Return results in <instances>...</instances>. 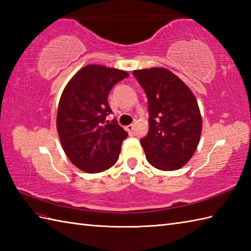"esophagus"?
Segmentation results:
<instances>
[{"label": "esophagus", "instance_id": "34e87169", "mask_svg": "<svg viewBox=\"0 0 251 251\" xmlns=\"http://www.w3.org/2000/svg\"><path fill=\"white\" fill-rule=\"evenodd\" d=\"M134 128H135V125H134V124H130V125H128V126H126V130L128 131L129 134H131L132 130H134Z\"/></svg>", "mask_w": 251, "mask_h": 251}]
</instances>
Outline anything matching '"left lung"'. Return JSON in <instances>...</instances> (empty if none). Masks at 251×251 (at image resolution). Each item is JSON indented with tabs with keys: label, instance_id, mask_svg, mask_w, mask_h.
Returning <instances> with one entry per match:
<instances>
[{
	"label": "left lung",
	"instance_id": "1",
	"mask_svg": "<svg viewBox=\"0 0 251 251\" xmlns=\"http://www.w3.org/2000/svg\"><path fill=\"white\" fill-rule=\"evenodd\" d=\"M149 101V132L140 140L147 161L159 170H177L199 146L201 116L199 103L183 81L165 68L132 71Z\"/></svg>",
	"mask_w": 251,
	"mask_h": 251
}]
</instances>
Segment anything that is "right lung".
Instances as JSON below:
<instances>
[{
	"label": "right lung",
	"instance_id": "right-lung-1",
	"mask_svg": "<svg viewBox=\"0 0 251 251\" xmlns=\"http://www.w3.org/2000/svg\"><path fill=\"white\" fill-rule=\"evenodd\" d=\"M129 74L124 70L88 65L68 82L58 104L57 131L66 155L88 174L111 168L119 159L127 132L117 121H105L112 111L111 88Z\"/></svg>",
	"mask_w": 251,
	"mask_h": 251
}]
</instances>
